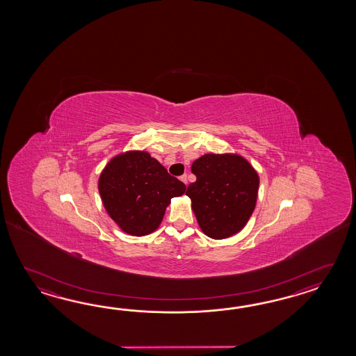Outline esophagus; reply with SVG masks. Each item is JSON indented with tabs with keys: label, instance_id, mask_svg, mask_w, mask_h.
Returning <instances> with one entry per match:
<instances>
[{
	"label": "esophagus",
	"instance_id": "1",
	"mask_svg": "<svg viewBox=\"0 0 356 356\" xmlns=\"http://www.w3.org/2000/svg\"><path fill=\"white\" fill-rule=\"evenodd\" d=\"M181 181L187 186V183H188V178H187V175H183L181 177Z\"/></svg>",
	"mask_w": 356,
	"mask_h": 356
}]
</instances>
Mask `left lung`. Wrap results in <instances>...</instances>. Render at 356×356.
<instances>
[{
	"instance_id": "1",
	"label": "left lung",
	"mask_w": 356,
	"mask_h": 356,
	"mask_svg": "<svg viewBox=\"0 0 356 356\" xmlns=\"http://www.w3.org/2000/svg\"><path fill=\"white\" fill-rule=\"evenodd\" d=\"M186 195L204 234L225 239L247 225L256 209L259 187L257 170L239 154H204L195 160Z\"/></svg>"
}]
</instances>
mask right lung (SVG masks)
Wrapping results in <instances>:
<instances>
[{
    "mask_svg": "<svg viewBox=\"0 0 356 356\" xmlns=\"http://www.w3.org/2000/svg\"><path fill=\"white\" fill-rule=\"evenodd\" d=\"M102 202L122 232L152 234L160 227L170 200L186 186L147 152L129 150L108 161L98 181Z\"/></svg>",
    "mask_w": 356,
    "mask_h": 356,
    "instance_id": "right-lung-1",
    "label": "right lung"
}]
</instances>
